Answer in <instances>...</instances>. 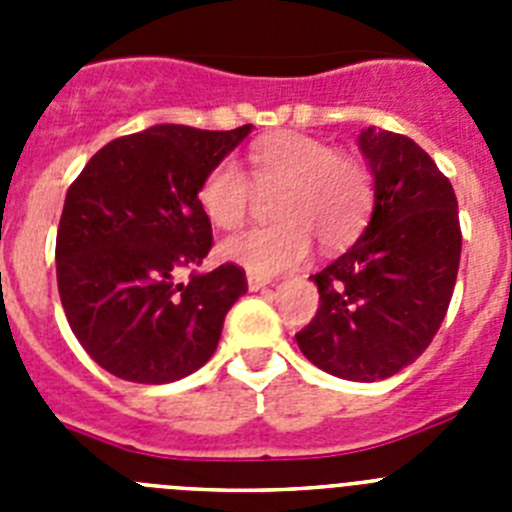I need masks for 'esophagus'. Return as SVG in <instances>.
<instances>
[{"instance_id":"obj_1","label":"esophagus","mask_w":512,"mask_h":512,"mask_svg":"<svg viewBox=\"0 0 512 512\" xmlns=\"http://www.w3.org/2000/svg\"><path fill=\"white\" fill-rule=\"evenodd\" d=\"M266 284H269V279L266 277H259V274H248V289H251V292H259V289H264Z\"/></svg>"}]
</instances>
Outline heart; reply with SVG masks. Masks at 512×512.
Masks as SVG:
<instances>
[{
	"label": "heart",
	"mask_w": 512,
	"mask_h": 512,
	"mask_svg": "<svg viewBox=\"0 0 512 512\" xmlns=\"http://www.w3.org/2000/svg\"><path fill=\"white\" fill-rule=\"evenodd\" d=\"M256 192L277 194L271 217L279 223L225 238L220 256L259 277L300 264L310 251V235L323 248L343 246L372 202L369 176L354 158L302 133L256 143L248 153V174L235 161H220L202 179L197 200L215 228L233 230L248 217Z\"/></svg>",
	"instance_id": "obj_1"
}]
</instances>
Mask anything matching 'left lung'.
Instances as JSON below:
<instances>
[{
    "label": "left lung",
    "mask_w": 512,
    "mask_h": 512,
    "mask_svg": "<svg viewBox=\"0 0 512 512\" xmlns=\"http://www.w3.org/2000/svg\"><path fill=\"white\" fill-rule=\"evenodd\" d=\"M359 148L374 176L372 220L354 246L310 277L320 307L295 338L323 372L377 382L413 364L441 328L461 228L454 187L415 140L366 128Z\"/></svg>",
    "instance_id": "1"
}]
</instances>
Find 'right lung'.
<instances>
[{
	"mask_svg": "<svg viewBox=\"0 0 512 512\" xmlns=\"http://www.w3.org/2000/svg\"><path fill=\"white\" fill-rule=\"evenodd\" d=\"M153 125L99 148L66 192L56 235L58 295L74 336L125 382L166 384L215 354L246 271L194 266L212 248L200 184L246 135ZM193 269L187 285L176 283Z\"/></svg>",
	"mask_w": 512,
	"mask_h": 512,
	"instance_id": "1",
	"label": "right lung"
}]
</instances>
